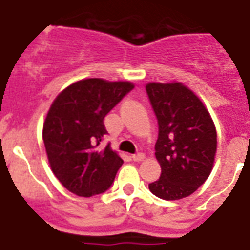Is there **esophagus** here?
I'll return each instance as SVG.
<instances>
[{"label": "esophagus", "mask_w": 250, "mask_h": 250, "mask_svg": "<svg viewBox=\"0 0 250 250\" xmlns=\"http://www.w3.org/2000/svg\"><path fill=\"white\" fill-rule=\"evenodd\" d=\"M144 158H146V156H144V153L142 152L132 155V160H134V162H142V160H144Z\"/></svg>", "instance_id": "34e87169"}]
</instances>
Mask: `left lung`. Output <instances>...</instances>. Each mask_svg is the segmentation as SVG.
<instances>
[{
  "instance_id": "left-lung-1",
  "label": "left lung",
  "mask_w": 250,
  "mask_h": 250,
  "mask_svg": "<svg viewBox=\"0 0 250 250\" xmlns=\"http://www.w3.org/2000/svg\"><path fill=\"white\" fill-rule=\"evenodd\" d=\"M149 103L158 119L155 155L162 167L149 191L179 200L203 186L213 167L217 135L204 104L182 83H148Z\"/></svg>"
}]
</instances>
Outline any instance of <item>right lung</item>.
Wrapping results in <instances>:
<instances>
[{"instance_id":"add662e5","label":"right lung","mask_w":250,"mask_h":250,"mask_svg":"<svg viewBox=\"0 0 250 250\" xmlns=\"http://www.w3.org/2000/svg\"><path fill=\"white\" fill-rule=\"evenodd\" d=\"M134 88L130 82L83 79L64 88L43 123V143L50 167L61 184L75 195L106 192L123 160L99 144L107 134L104 116Z\"/></svg>"}]
</instances>
